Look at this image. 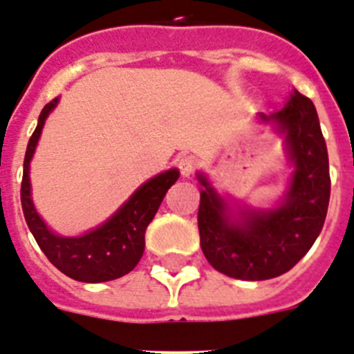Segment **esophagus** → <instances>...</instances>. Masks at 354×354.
<instances>
[{"mask_svg":"<svg viewBox=\"0 0 354 354\" xmlns=\"http://www.w3.org/2000/svg\"><path fill=\"white\" fill-rule=\"evenodd\" d=\"M196 167H198V158L192 156V154H185V156H180V158H178V169H180V172H182L185 178L191 176L192 172L196 171Z\"/></svg>","mask_w":354,"mask_h":354,"instance_id":"esophagus-1","label":"esophagus"}]
</instances>
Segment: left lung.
<instances>
[{"instance_id": "1", "label": "left lung", "mask_w": 354, "mask_h": 354, "mask_svg": "<svg viewBox=\"0 0 354 354\" xmlns=\"http://www.w3.org/2000/svg\"><path fill=\"white\" fill-rule=\"evenodd\" d=\"M286 136L293 171L283 201L273 209L237 207L214 191L198 174L201 185L198 228L205 257L218 272L243 281H264L292 270L319 237L328 214L331 178L328 147L313 102L293 91L281 111L259 113Z\"/></svg>"}]
</instances>
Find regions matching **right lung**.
Returning a JSON list of instances; mask_svg holds the SVG:
<instances>
[{
	"mask_svg": "<svg viewBox=\"0 0 354 354\" xmlns=\"http://www.w3.org/2000/svg\"><path fill=\"white\" fill-rule=\"evenodd\" d=\"M57 102L59 99H53L44 106L37 127L28 140L21 182L23 214L35 241L55 268L81 283H106L126 275L138 264L145 248V228L153 221L165 192L176 183L180 172L171 169L151 178L136 189L135 194L108 221L84 236L62 237L53 234L32 203L28 171L44 120Z\"/></svg>",
	"mask_w": 354,
	"mask_h": 354,
	"instance_id": "obj_1",
	"label": "right lung"
}]
</instances>
